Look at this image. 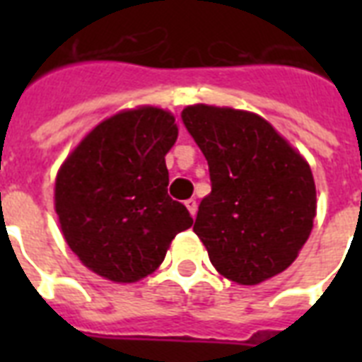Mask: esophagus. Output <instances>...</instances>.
<instances>
[{"mask_svg":"<svg viewBox=\"0 0 362 362\" xmlns=\"http://www.w3.org/2000/svg\"><path fill=\"white\" fill-rule=\"evenodd\" d=\"M186 206H187V210H189V214L195 218V216H197V201H195V199H187Z\"/></svg>","mask_w":362,"mask_h":362,"instance_id":"34e87169","label":"esophagus"}]
</instances>
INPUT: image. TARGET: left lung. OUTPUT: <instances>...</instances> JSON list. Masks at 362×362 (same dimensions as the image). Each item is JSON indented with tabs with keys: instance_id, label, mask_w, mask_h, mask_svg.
<instances>
[{
	"instance_id": "obj_1",
	"label": "left lung",
	"mask_w": 362,
	"mask_h": 362,
	"mask_svg": "<svg viewBox=\"0 0 362 362\" xmlns=\"http://www.w3.org/2000/svg\"><path fill=\"white\" fill-rule=\"evenodd\" d=\"M182 120L209 161L212 192L193 231L210 263L238 286H257L298 257L314 227L312 169L287 139L250 110L189 105Z\"/></svg>"
}]
</instances>
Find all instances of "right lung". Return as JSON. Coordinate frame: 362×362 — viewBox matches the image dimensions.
<instances>
[{
  "instance_id": "add662e5",
  "label": "right lung",
  "mask_w": 362,
  "mask_h": 362,
  "mask_svg": "<svg viewBox=\"0 0 362 362\" xmlns=\"http://www.w3.org/2000/svg\"><path fill=\"white\" fill-rule=\"evenodd\" d=\"M175 115L141 105L99 122L56 175L54 210L67 246L105 280L135 284L158 270L193 218L167 193Z\"/></svg>"
}]
</instances>
